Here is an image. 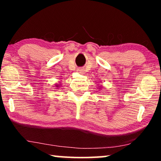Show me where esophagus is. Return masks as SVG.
Masks as SVG:
<instances>
[{
    "label": "esophagus",
    "mask_w": 161,
    "mask_h": 161,
    "mask_svg": "<svg viewBox=\"0 0 161 161\" xmlns=\"http://www.w3.org/2000/svg\"><path fill=\"white\" fill-rule=\"evenodd\" d=\"M77 72H79V73H82V72H83V69H82V68H79V69H78V70H77Z\"/></svg>",
    "instance_id": "esophagus-1"
}]
</instances>
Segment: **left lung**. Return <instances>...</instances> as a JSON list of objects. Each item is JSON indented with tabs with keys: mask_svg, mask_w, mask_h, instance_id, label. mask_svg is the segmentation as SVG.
Masks as SVG:
<instances>
[{
	"mask_svg": "<svg viewBox=\"0 0 161 161\" xmlns=\"http://www.w3.org/2000/svg\"><path fill=\"white\" fill-rule=\"evenodd\" d=\"M99 87H101V86H99ZM100 89H101V88H100Z\"/></svg>",
	"mask_w": 161,
	"mask_h": 161,
	"instance_id": "obj_1",
	"label": "left lung"
}]
</instances>
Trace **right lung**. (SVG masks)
<instances>
[{
  "label": "right lung",
  "mask_w": 161,
  "mask_h": 161,
  "mask_svg": "<svg viewBox=\"0 0 161 161\" xmlns=\"http://www.w3.org/2000/svg\"><path fill=\"white\" fill-rule=\"evenodd\" d=\"M59 85H60V84H56V88H58L59 87Z\"/></svg>",
  "instance_id": "1"
}]
</instances>
